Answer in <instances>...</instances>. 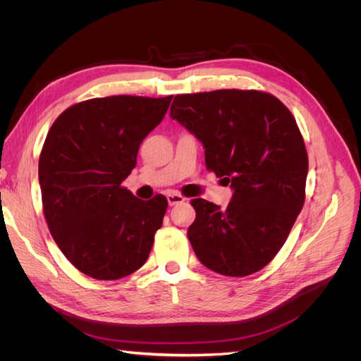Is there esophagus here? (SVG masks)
<instances>
[{
    "instance_id": "1",
    "label": "esophagus",
    "mask_w": 361,
    "mask_h": 361,
    "mask_svg": "<svg viewBox=\"0 0 361 361\" xmlns=\"http://www.w3.org/2000/svg\"><path fill=\"white\" fill-rule=\"evenodd\" d=\"M185 199L183 195H180V194H178V192H170V194H167V202H169V204L170 206H174V204H180V203H183Z\"/></svg>"
}]
</instances>
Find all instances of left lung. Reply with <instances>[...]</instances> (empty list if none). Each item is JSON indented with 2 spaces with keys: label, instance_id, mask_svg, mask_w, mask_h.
Returning a JSON list of instances; mask_svg holds the SVG:
<instances>
[{
  "label": "left lung",
  "instance_id": "8db88e82",
  "mask_svg": "<svg viewBox=\"0 0 361 361\" xmlns=\"http://www.w3.org/2000/svg\"><path fill=\"white\" fill-rule=\"evenodd\" d=\"M170 117L202 141L206 167L233 190L226 209L194 199L188 239L202 264L244 277L268 265L302 209L307 150L288 108L257 90L178 94Z\"/></svg>",
  "mask_w": 361,
  "mask_h": 361
}]
</instances>
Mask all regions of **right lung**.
<instances>
[{
	"label": "right lung",
	"instance_id": "add662e5",
	"mask_svg": "<svg viewBox=\"0 0 361 361\" xmlns=\"http://www.w3.org/2000/svg\"><path fill=\"white\" fill-rule=\"evenodd\" d=\"M171 97H96L69 106L49 129L39 158L43 214L54 241L85 276L122 279L149 257L167 199L140 200L122 182Z\"/></svg>",
	"mask_w": 361,
	"mask_h": 361
}]
</instances>
